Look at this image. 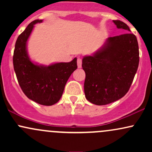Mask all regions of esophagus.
Masks as SVG:
<instances>
[{
  "instance_id": "34e87169",
  "label": "esophagus",
  "mask_w": 152,
  "mask_h": 152,
  "mask_svg": "<svg viewBox=\"0 0 152 152\" xmlns=\"http://www.w3.org/2000/svg\"><path fill=\"white\" fill-rule=\"evenodd\" d=\"M77 65H78V68H81V65H82V60L81 58H77Z\"/></svg>"
}]
</instances>
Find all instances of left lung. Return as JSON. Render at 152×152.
Instances as JSON below:
<instances>
[{
  "label": "left lung",
  "mask_w": 152,
  "mask_h": 152,
  "mask_svg": "<svg viewBox=\"0 0 152 152\" xmlns=\"http://www.w3.org/2000/svg\"><path fill=\"white\" fill-rule=\"evenodd\" d=\"M124 34L109 37L93 56H84L82 68L86 73L85 96L96 105H106L118 100L129 90L139 62L136 36L121 20H113Z\"/></svg>",
  "instance_id": "left-lung-1"
}]
</instances>
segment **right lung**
Segmentation results:
<instances>
[{
	"mask_svg": "<svg viewBox=\"0 0 152 152\" xmlns=\"http://www.w3.org/2000/svg\"><path fill=\"white\" fill-rule=\"evenodd\" d=\"M41 22L42 20H34L19 35L13 53V68L19 85L26 96L41 105L51 106L60 100L66 82L77 69V59L48 66L31 61L26 43L35 24Z\"/></svg>",
	"mask_w": 152,
	"mask_h": 152,
	"instance_id": "add662e5",
	"label": "right lung"
}]
</instances>
